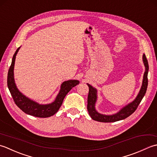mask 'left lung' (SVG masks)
<instances>
[{"label": "left lung", "instance_id": "1", "mask_svg": "<svg viewBox=\"0 0 157 157\" xmlns=\"http://www.w3.org/2000/svg\"><path fill=\"white\" fill-rule=\"evenodd\" d=\"M143 61L144 66L146 67V71L144 75V79L142 82V86L140 89V93L137 95L136 100L132 103L128 104L125 107H124L123 109H121L119 113L114 115H104L98 113L95 109V103L97 100V91L96 89L91 86L89 84H87L89 86V90L87 98V110L90 117L92 119L95 121H99L102 123H112L116 122L118 121L123 120L126 119L128 117H129L131 114H132L134 112L138 107L139 104L141 102L142 98L144 96L146 92L147 87H148V62L147 60L145 54L143 55Z\"/></svg>", "mask_w": 157, "mask_h": 157}]
</instances>
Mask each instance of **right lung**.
Here are the masks:
<instances>
[{"mask_svg":"<svg viewBox=\"0 0 157 157\" xmlns=\"http://www.w3.org/2000/svg\"><path fill=\"white\" fill-rule=\"evenodd\" d=\"M20 47L17 48L12 59V62L9 69L8 76H7V86L11 93V95L13 99L15 104L17 105L18 108L28 114L32 116L40 117V118H47L53 116L55 114L62 104L63 99H64L66 94L71 90L72 87L78 85L79 81L76 80H70L63 82L61 85V89L57 95V96L53 103L47 105H40L34 101L30 100L26 98L23 94L18 91L15 84L13 78V68L15 64V60L16 54L17 53Z\"/></svg>","mask_w":157,"mask_h":157,"instance_id":"obj_1","label":"right lung"}]
</instances>
